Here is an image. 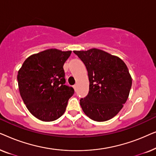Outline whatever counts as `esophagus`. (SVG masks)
Wrapping results in <instances>:
<instances>
[{"mask_svg":"<svg viewBox=\"0 0 156 156\" xmlns=\"http://www.w3.org/2000/svg\"><path fill=\"white\" fill-rule=\"evenodd\" d=\"M76 87H77V85H76V84H74V86H73V88H74V89L75 91H76Z\"/></svg>","mask_w":156,"mask_h":156,"instance_id":"1","label":"esophagus"}]
</instances>
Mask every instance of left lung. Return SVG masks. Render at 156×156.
<instances>
[{
    "instance_id": "8db88e82",
    "label": "left lung",
    "mask_w": 156,
    "mask_h": 156,
    "mask_svg": "<svg viewBox=\"0 0 156 156\" xmlns=\"http://www.w3.org/2000/svg\"><path fill=\"white\" fill-rule=\"evenodd\" d=\"M86 66L89 80L88 95L80 99L83 112L96 121L114 117L129 98L132 78L121 58L97 48L74 50Z\"/></svg>"
}]
</instances>
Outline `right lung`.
<instances>
[{
    "instance_id": "1",
    "label": "right lung",
    "mask_w": 156,
    "mask_h": 156,
    "mask_svg": "<svg viewBox=\"0 0 156 156\" xmlns=\"http://www.w3.org/2000/svg\"><path fill=\"white\" fill-rule=\"evenodd\" d=\"M72 51L48 49L30 55L18 71L20 94L30 112L42 121L63 115L74 89L65 85L63 65Z\"/></svg>"
}]
</instances>
